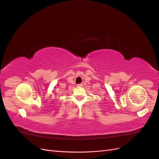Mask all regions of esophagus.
Wrapping results in <instances>:
<instances>
[{
	"instance_id": "esophagus-1",
	"label": "esophagus",
	"mask_w": 159,
	"mask_h": 159,
	"mask_svg": "<svg viewBox=\"0 0 159 159\" xmlns=\"http://www.w3.org/2000/svg\"><path fill=\"white\" fill-rule=\"evenodd\" d=\"M83 86V84L82 83H80V84H78L77 87H82Z\"/></svg>"
}]
</instances>
